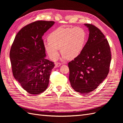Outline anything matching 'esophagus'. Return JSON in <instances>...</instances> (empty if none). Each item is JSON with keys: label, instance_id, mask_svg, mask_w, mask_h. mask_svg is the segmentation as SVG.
Masks as SVG:
<instances>
[{"label": "esophagus", "instance_id": "esophagus-1", "mask_svg": "<svg viewBox=\"0 0 123 123\" xmlns=\"http://www.w3.org/2000/svg\"><path fill=\"white\" fill-rule=\"evenodd\" d=\"M62 64L61 63H56L55 64V67H59V66H61Z\"/></svg>", "mask_w": 123, "mask_h": 123}]
</instances>
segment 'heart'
Segmentation results:
<instances>
[{"label": "heart", "instance_id": "heart-1", "mask_svg": "<svg viewBox=\"0 0 123 123\" xmlns=\"http://www.w3.org/2000/svg\"><path fill=\"white\" fill-rule=\"evenodd\" d=\"M48 39L49 41L43 43V47L52 59L58 57L60 48L63 58L73 59L83 51L86 33L80 27H59L50 33Z\"/></svg>", "mask_w": 123, "mask_h": 123}]
</instances>
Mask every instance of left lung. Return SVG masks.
<instances>
[{
	"instance_id": "8db88e82",
	"label": "left lung",
	"mask_w": 123,
	"mask_h": 123,
	"mask_svg": "<svg viewBox=\"0 0 123 123\" xmlns=\"http://www.w3.org/2000/svg\"><path fill=\"white\" fill-rule=\"evenodd\" d=\"M89 38L80 54L68 63L69 80L72 88L86 94L98 88L108 74L111 55L107 39L100 30L92 24Z\"/></svg>"
}]
</instances>
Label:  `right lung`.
<instances>
[{"label": "right lung", "mask_w": 123, "mask_h": 123, "mask_svg": "<svg viewBox=\"0 0 123 123\" xmlns=\"http://www.w3.org/2000/svg\"><path fill=\"white\" fill-rule=\"evenodd\" d=\"M54 23L39 20L28 24L17 33L11 46L10 57L13 76L30 94L41 93L49 85L55 65L45 58L42 36Z\"/></svg>", "instance_id": "right-lung-1"}]
</instances>
